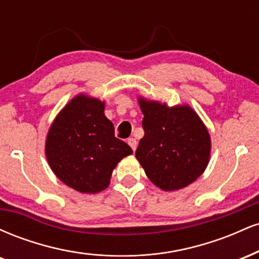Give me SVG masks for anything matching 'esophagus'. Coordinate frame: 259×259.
Here are the masks:
<instances>
[{
    "instance_id": "1",
    "label": "esophagus",
    "mask_w": 259,
    "mask_h": 259,
    "mask_svg": "<svg viewBox=\"0 0 259 259\" xmlns=\"http://www.w3.org/2000/svg\"><path fill=\"white\" fill-rule=\"evenodd\" d=\"M127 144H129V146L132 147L133 151L136 150V146H138V142H136V140L134 138H130L127 139Z\"/></svg>"
}]
</instances>
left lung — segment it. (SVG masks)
Segmentation results:
<instances>
[{
	"instance_id": "obj_1",
	"label": "left lung",
	"mask_w": 259,
	"mask_h": 259,
	"mask_svg": "<svg viewBox=\"0 0 259 259\" xmlns=\"http://www.w3.org/2000/svg\"><path fill=\"white\" fill-rule=\"evenodd\" d=\"M145 135L135 156L147 178L159 189L174 191L197 179L207 168L210 136L190 106L168 107L139 99Z\"/></svg>"
}]
</instances>
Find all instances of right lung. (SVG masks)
<instances>
[{
    "label": "right lung",
    "mask_w": 259,
    "mask_h": 259,
    "mask_svg": "<svg viewBox=\"0 0 259 259\" xmlns=\"http://www.w3.org/2000/svg\"><path fill=\"white\" fill-rule=\"evenodd\" d=\"M105 102L78 95L58 113L46 138V158L61 181L82 194L108 187L113 169L133 153L114 136Z\"/></svg>",
    "instance_id": "obj_1"
}]
</instances>
